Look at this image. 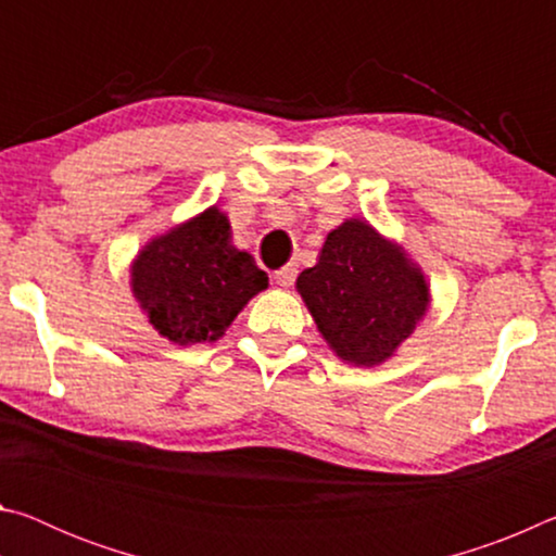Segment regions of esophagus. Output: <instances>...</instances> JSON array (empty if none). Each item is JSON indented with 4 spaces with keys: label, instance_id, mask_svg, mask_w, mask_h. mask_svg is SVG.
Returning a JSON list of instances; mask_svg holds the SVG:
<instances>
[{
    "label": "esophagus",
    "instance_id": "34e87169",
    "mask_svg": "<svg viewBox=\"0 0 556 556\" xmlns=\"http://www.w3.org/2000/svg\"><path fill=\"white\" fill-rule=\"evenodd\" d=\"M296 279V265H287L275 271V281L279 287H291Z\"/></svg>",
    "mask_w": 556,
    "mask_h": 556
}]
</instances>
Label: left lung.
<instances>
[{
  "mask_svg": "<svg viewBox=\"0 0 556 556\" xmlns=\"http://www.w3.org/2000/svg\"><path fill=\"white\" fill-rule=\"evenodd\" d=\"M296 291L328 348L355 368L397 355L431 308L425 271L365 218H345L326 235Z\"/></svg>",
  "mask_w": 556,
  "mask_h": 556,
  "instance_id": "1",
  "label": "left lung"
}]
</instances>
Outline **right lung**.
I'll use <instances>...</instances> for the list:
<instances>
[{
	"label": "right lung",
	"mask_w": 556,
	"mask_h": 556,
	"mask_svg": "<svg viewBox=\"0 0 556 556\" xmlns=\"http://www.w3.org/2000/svg\"><path fill=\"white\" fill-rule=\"evenodd\" d=\"M269 277L232 244L218 205L154 235L129 265L131 296L154 331L176 345L215 343Z\"/></svg>",
	"instance_id": "obj_1"
}]
</instances>
